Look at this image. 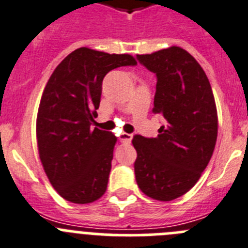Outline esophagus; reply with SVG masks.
I'll list each match as a JSON object with an SVG mask.
<instances>
[{
	"mask_svg": "<svg viewBox=\"0 0 248 248\" xmlns=\"http://www.w3.org/2000/svg\"><path fill=\"white\" fill-rule=\"evenodd\" d=\"M119 140L120 142H122V143H131V140H132V135L122 132L121 135L119 136Z\"/></svg>",
	"mask_w": 248,
	"mask_h": 248,
	"instance_id": "obj_1",
	"label": "esophagus"
}]
</instances>
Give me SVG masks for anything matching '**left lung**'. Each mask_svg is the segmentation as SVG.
Here are the masks:
<instances>
[{
	"label": "left lung",
	"mask_w": 248,
	"mask_h": 248,
	"mask_svg": "<svg viewBox=\"0 0 248 248\" xmlns=\"http://www.w3.org/2000/svg\"><path fill=\"white\" fill-rule=\"evenodd\" d=\"M157 77L155 108L166 124L155 138L136 135V182L147 196L170 202L190 190L210 162L217 112L205 71L179 46L137 55Z\"/></svg>",
	"instance_id": "left-lung-1"
}]
</instances>
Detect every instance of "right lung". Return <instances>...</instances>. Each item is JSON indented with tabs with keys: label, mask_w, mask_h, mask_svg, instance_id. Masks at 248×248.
I'll return each mask as SVG.
<instances>
[{
	"label": "right lung",
	"mask_w": 248,
	"mask_h": 248,
	"mask_svg": "<svg viewBox=\"0 0 248 248\" xmlns=\"http://www.w3.org/2000/svg\"><path fill=\"white\" fill-rule=\"evenodd\" d=\"M136 64L129 54L79 48L46 82L37 116L38 151L49 182L68 202L88 204L106 191L117 138L91 126L105 75Z\"/></svg>",
	"instance_id": "add662e5"
}]
</instances>
